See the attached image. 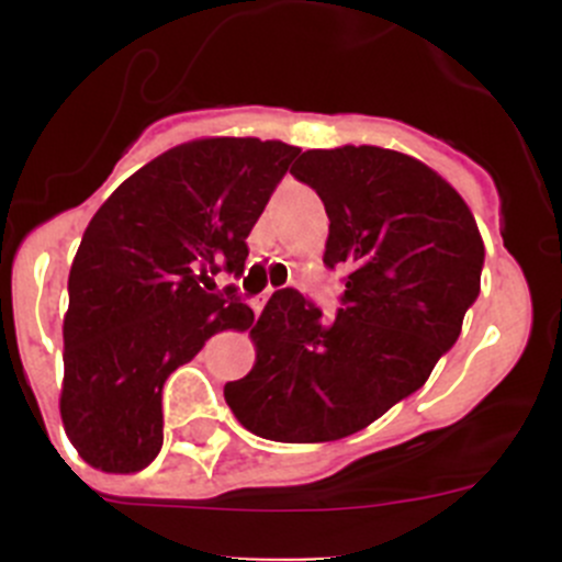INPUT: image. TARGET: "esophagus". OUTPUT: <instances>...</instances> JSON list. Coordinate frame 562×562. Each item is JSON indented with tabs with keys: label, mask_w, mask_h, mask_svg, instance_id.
<instances>
[{
	"label": "esophagus",
	"mask_w": 562,
	"mask_h": 562,
	"mask_svg": "<svg viewBox=\"0 0 562 562\" xmlns=\"http://www.w3.org/2000/svg\"><path fill=\"white\" fill-rule=\"evenodd\" d=\"M269 296H271V288H269V291L258 293V296H255V299H252V302H249V304H252V310H255V313H258V315H260V310H263V307H266V302H269Z\"/></svg>",
	"instance_id": "34e87169"
}]
</instances>
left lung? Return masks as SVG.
Segmentation results:
<instances>
[{
  "label": "left lung",
  "mask_w": 562,
  "mask_h": 562,
  "mask_svg": "<svg viewBox=\"0 0 562 562\" xmlns=\"http://www.w3.org/2000/svg\"><path fill=\"white\" fill-rule=\"evenodd\" d=\"M328 214L337 315L282 288L252 334L249 375L225 402L258 438H348L427 383L481 291L484 241L468 203L424 162L381 146L313 149L291 168Z\"/></svg>",
  "instance_id": "obj_1"
}]
</instances>
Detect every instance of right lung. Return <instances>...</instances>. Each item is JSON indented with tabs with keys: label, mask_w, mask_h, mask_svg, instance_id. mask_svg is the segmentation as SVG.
<instances>
[{
	"label": "right lung",
	"mask_w": 562,
	"mask_h": 562,
	"mask_svg": "<svg viewBox=\"0 0 562 562\" xmlns=\"http://www.w3.org/2000/svg\"><path fill=\"white\" fill-rule=\"evenodd\" d=\"M299 155L258 138L181 144L113 190L70 266L61 422L105 473L144 470L162 449V386L209 337L252 326L239 280L247 236Z\"/></svg>",
	"instance_id": "1"
}]
</instances>
